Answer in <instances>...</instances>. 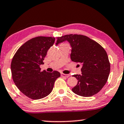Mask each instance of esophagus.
<instances>
[{
    "mask_svg": "<svg viewBox=\"0 0 124 124\" xmlns=\"http://www.w3.org/2000/svg\"><path fill=\"white\" fill-rule=\"evenodd\" d=\"M61 76H62V77H65V78H68L70 76V75H68V74H63V73H62L61 74Z\"/></svg>",
    "mask_w": 124,
    "mask_h": 124,
    "instance_id": "esophagus-1",
    "label": "esophagus"
}]
</instances>
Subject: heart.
Instances as JSON below:
<instances>
[{
    "label": "heart",
    "instance_id": "1",
    "mask_svg": "<svg viewBox=\"0 0 124 124\" xmlns=\"http://www.w3.org/2000/svg\"><path fill=\"white\" fill-rule=\"evenodd\" d=\"M65 44H62V45H65Z\"/></svg>",
    "mask_w": 124,
    "mask_h": 124
}]
</instances>
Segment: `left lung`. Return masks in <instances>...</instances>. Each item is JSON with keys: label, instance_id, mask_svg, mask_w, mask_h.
Returning a JSON list of instances; mask_svg holds the SVG:
<instances>
[{"label": "left lung", "instance_id": "1", "mask_svg": "<svg viewBox=\"0 0 124 124\" xmlns=\"http://www.w3.org/2000/svg\"><path fill=\"white\" fill-rule=\"evenodd\" d=\"M67 41L72 50L71 59L82 64V74L74 75L78 83L72 90L82 97H91L97 94L108 81L110 71L109 58L101 45L88 37L68 34L57 38L56 45Z\"/></svg>", "mask_w": 124, "mask_h": 124}]
</instances>
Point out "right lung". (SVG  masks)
<instances>
[{
    "mask_svg": "<svg viewBox=\"0 0 124 124\" xmlns=\"http://www.w3.org/2000/svg\"><path fill=\"white\" fill-rule=\"evenodd\" d=\"M55 41L51 37H37L18 49L11 64L12 77L18 89L32 99L43 98L52 91L59 72L41 71L39 66Z\"/></svg>",
    "mask_w": 124,
    "mask_h": 124,
    "instance_id": "1",
    "label": "right lung"
}]
</instances>
